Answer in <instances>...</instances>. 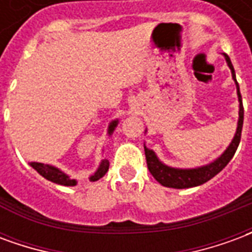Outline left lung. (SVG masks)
<instances>
[{"label": "left lung", "mask_w": 252, "mask_h": 252, "mask_svg": "<svg viewBox=\"0 0 252 252\" xmlns=\"http://www.w3.org/2000/svg\"><path fill=\"white\" fill-rule=\"evenodd\" d=\"M225 58L231 74H232V79L235 81L236 85V93H238V101H239V119H238V126H236V132L233 136L232 142L229 143V146L225 148V151L216 158L212 160L211 163L202 164L198 167H193V169H180V167H171L163 163L158 155L155 154L154 150L148 148L144 143V154H146V160H147V167L150 173L153 174L155 180L158 181L160 185L166 186V188H173V189H188V188H194V186L202 185L209 180H212L216 174H219L228 162L233 158V155L238 150L239 143H240V136H242V128H243V102H242V95H240V89H239V83L236 81V75H235V70H233L231 59L227 54H222ZM147 132V129H146Z\"/></svg>", "instance_id": "8db88e82"}]
</instances>
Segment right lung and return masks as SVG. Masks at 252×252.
Wrapping results in <instances>:
<instances>
[{
	"mask_svg": "<svg viewBox=\"0 0 252 252\" xmlns=\"http://www.w3.org/2000/svg\"><path fill=\"white\" fill-rule=\"evenodd\" d=\"M117 126H119V119L110 121L109 126H108V136H112V135H113V132H115V129L117 128ZM30 166L31 167H33L41 177H44L46 180L51 181L54 184H58V185L63 186L77 185V180H71L70 175H67L64 171H62L61 169H58L55 166L40 163V162H31ZM108 169H109V162H108L106 159H102V160L99 162L97 170L89 177V181H92V182L98 181L99 178H102V177L106 174Z\"/></svg>",
	"mask_w": 252,
	"mask_h": 252,
	"instance_id": "obj_1",
	"label": "right lung"
}]
</instances>
